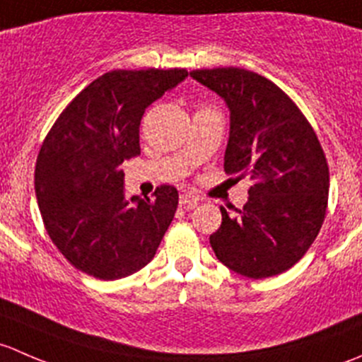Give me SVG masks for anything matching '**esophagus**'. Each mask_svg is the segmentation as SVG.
Wrapping results in <instances>:
<instances>
[{
	"mask_svg": "<svg viewBox=\"0 0 362 362\" xmlns=\"http://www.w3.org/2000/svg\"><path fill=\"white\" fill-rule=\"evenodd\" d=\"M199 202L198 196L194 194H182L180 196V206H184L185 210H192Z\"/></svg>",
	"mask_w": 362,
	"mask_h": 362,
	"instance_id": "1",
	"label": "esophagus"
}]
</instances>
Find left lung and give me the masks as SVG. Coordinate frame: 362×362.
Returning <instances> with one entry per match:
<instances>
[{
  "mask_svg": "<svg viewBox=\"0 0 362 362\" xmlns=\"http://www.w3.org/2000/svg\"><path fill=\"white\" fill-rule=\"evenodd\" d=\"M191 76L229 108L228 175H249V202L210 236L218 261L249 279L293 268L322 228L329 168L315 131L279 86L243 68L194 69Z\"/></svg>",
  "mask_w": 362,
  "mask_h": 362,
  "instance_id": "1",
  "label": "left lung"
}]
</instances>
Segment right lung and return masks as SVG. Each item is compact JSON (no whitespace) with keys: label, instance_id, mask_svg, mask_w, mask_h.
Returning a JSON list of instances; mask_svg holds the SVG:
<instances>
[{"label":"right lung","instance_id":"1","mask_svg":"<svg viewBox=\"0 0 362 362\" xmlns=\"http://www.w3.org/2000/svg\"><path fill=\"white\" fill-rule=\"evenodd\" d=\"M175 69H113L90 82L49 131L35 168L47 233L80 272L100 280L133 275L156 255L178 191L126 199L120 164L140 156L145 108L185 80Z\"/></svg>","mask_w":362,"mask_h":362}]
</instances>
